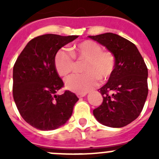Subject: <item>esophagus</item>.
Returning <instances> with one entry per match:
<instances>
[{"label": "esophagus", "mask_w": 159, "mask_h": 159, "mask_svg": "<svg viewBox=\"0 0 159 159\" xmlns=\"http://www.w3.org/2000/svg\"><path fill=\"white\" fill-rule=\"evenodd\" d=\"M86 95H87L86 93H83V94L78 93V94H76V95H77V97H78V98H82V97H84Z\"/></svg>", "instance_id": "obj_1"}]
</instances>
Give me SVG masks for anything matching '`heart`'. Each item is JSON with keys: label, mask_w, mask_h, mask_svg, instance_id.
Here are the masks:
<instances>
[{"label": "heart", "mask_w": 159, "mask_h": 159, "mask_svg": "<svg viewBox=\"0 0 159 159\" xmlns=\"http://www.w3.org/2000/svg\"><path fill=\"white\" fill-rule=\"evenodd\" d=\"M71 53L59 50L54 57V65L60 76L70 75L75 67L74 58L78 61H85L81 75H73L65 80V86L75 93H87L99 84L106 81L113 74L116 65V56L108 50H102V46L93 40L74 44L70 48Z\"/></svg>", "instance_id": "obj_1"}]
</instances>
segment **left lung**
Returning <instances> with one entry per match:
<instances>
[{
	"label": "left lung",
	"mask_w": 159,
	"mask_h": 159,
	"mask_svg": "<svg viewBox=\"0 0 159 159\" xmlns=\"http://www.w3.org/2000/svg\"><path fill=\"white\" fill-rule=\"evenodd\" d=\"M116 56L115 71L108 82L99 88L102 102L93 110L95 119L110 127H123L137 119L148 95V71L144 60L134 43L107 32L89 36Z\"/></svg>",
	"instance_id": "left-lung-1"
}]
</instances>
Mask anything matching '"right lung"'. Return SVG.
<instances>
[{
  "mask_svg": "<svg viewBox=\"0 0 159 159\" xmlns=\"http://www.w3.org/2000/svg\"><path fill=\"white\" fill-rule=\"evenodd\" d=\"M78 36L45 34L31 40L13 67L12 94L20 116L40 130L65 124L79 100L70 91L57 95L64 86L54 65L57 52Z\"/></svg>",
  "mask_w": 159,
  "mask_h": 159,
  "instance_id": "add662e5",
  "label": "right lung"
}]
</instances>
